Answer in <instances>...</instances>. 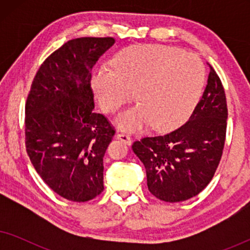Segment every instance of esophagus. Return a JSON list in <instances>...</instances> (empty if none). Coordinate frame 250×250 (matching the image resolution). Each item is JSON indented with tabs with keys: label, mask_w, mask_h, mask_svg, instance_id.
I'll return each mask as SVG.
<instances>
[{
	"label": "esophagus",
	"mask_w": 250,
	"mask_h": 250,
	"mask_svg": "<svg viewBox=\"0 0 250 250\" xmlns=\"http://www.w3.org/2000/svg\"><path fill=\"white\" fill-rule=\"evenodd\" d=\"M117 139L121 140L122 142H124L126 146H131L132 145V139L129 138L128 135L123 134V133H119V134H117Z\"/></svg>",
	"instance_id": "esophagus-1"
}]
</instances>
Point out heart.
Returning <instances> with one entry per match:
<instances>
[{
    "instance_id": "obj_1",
    "label": "heart",
    "mask_w": 250,
    "mask_h": 250,
    "mask_svg": "<svg viewBox=\"0 0 250 250\" xmlns=\"http://www.w3.org/2000/svg\"><path fill=\"white\" fill-rule=\"evenodd\" d=\"M112 69L99 67L92 87L101 108L116 112L134 98L139 104L116 121L124 131L152 124L170 131L191 115L203 93L206 71L196 54L163 44H136L115 54ZM136 93H134V91Z\"/></svg>"
}]
</instances>
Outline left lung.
I'll list each match as a JSON object with an SVG mask.
<instances>
[{
  "instance_id": "left-lung-1",
  "label": "left lung",
  "mask_w": 250,
  "mask_h": 250,
  "mask_svg": "<svg viewBox=\"0 0 250 250\" xmlns=\"http://www.w3.org/2000/svg\"><path fill=\"white\" fill-rule=\"evenodd\" d=\"M207 64V85L189 121L168 134L145 138L132 146L145 165L149 191L167 203L201 192L213 179L223 152L227 99L220 77Z\"/></svg>"
}]
</instances>
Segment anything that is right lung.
<instances>
[{
  "mask_svg": "<svg viewBox=\"0 0 250 250\" xmlns=\"http://www.w3.org/2000/svg\"><path fill=\"white\" fill-rule=\"evenodd\" d=\"M115 44L80 37L51 54L26 102V148L44 182L64 199L84 203L104 191V156L115 131L94 111L91 69Z\"/></svg>",
  "mask_w": 250,
  "mask_h": 250,
  "instance_id": "1",
  "label": "right lung"
}]
</instances>
